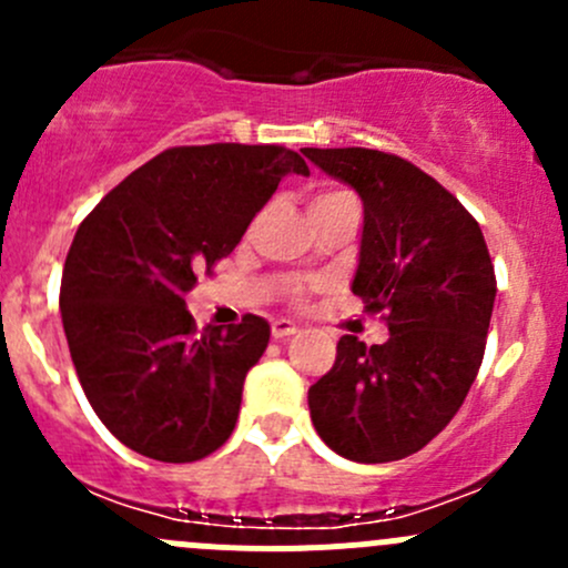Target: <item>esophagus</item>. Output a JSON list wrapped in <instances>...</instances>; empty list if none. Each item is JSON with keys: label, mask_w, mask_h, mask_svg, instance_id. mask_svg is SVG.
Wrapping results in <instances>:
<instances>
[{"label": "esophagus", "mask_w": 568, "mask_h": 568, "mask_svg": "<svg viewBox=\"0 0 568 568\" xmlns=\"http://www.w3.org/2000/svg\"><path fill=\"white\" fill-rule=\"evenodd\" d=\"M296 332H300V326H296L294 321H288V318L272 321V337H274V341H283V337L296 335Z\"/></svg>", "instance_id": "obj_1"}]
</instances>
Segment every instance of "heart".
<instances>
[{"label":"heart","instance_id":"1","mask_svg":"<svg viewBox=\"0 0 568 568\" xmlns=\"http://www.w3.org/2000/svg\"><path fill=\"white\" fill-rule=\"evenodd\" d=\"M337 197H348L346 192H321L316 200H313V205L316 203H329V200H337Z\"/></svg>","mask_w":568,"mask_h":568}]
</instances>
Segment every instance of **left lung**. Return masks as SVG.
Wrapping results in <instances>:
<instances>
[{
    "instance_id": "1",
    "label": "left lung",
    "mask_w": 568,
    "mask_h": 568,
    "mask_svg": "<svg viewBox=\"0 0 568 568\" xmlns=\"http://www.w3.org/2000/svg\"><path fill=\"white\" fill-rule=\"evenodd\" d=\"M363 200L352 291L387 311L382 346L337 341L311 387L313 426L343 459L398 462L432 443L467 398L495 307V266L478 222L406 159L368 148H302Z\"/></svg>"
}]
</instances>
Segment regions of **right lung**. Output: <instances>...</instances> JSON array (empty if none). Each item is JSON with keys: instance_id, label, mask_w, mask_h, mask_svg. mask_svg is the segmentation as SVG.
<instances>
[{"instance_id": "1", "label": "right lung", "mask_w": 568, "mask_h": 568, "mask_svg": "<svg viewBox=\"0 0 568 568\" xmlns=\"http://www.w3.org/2000/svg\"><path fill=\"white\" fill-rule=\"evenodd\" d=\"M288 173L311 168L280 145L170 148L79 225L62 268V326L90 406L125 448L197 462L236 428L268 324L244 316L197 332L183 296L236 250Z\"/></svg>"}]
</instances>
